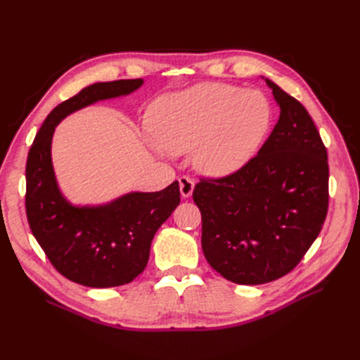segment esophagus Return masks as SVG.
Instances as JSON below:
<instances>
[{
    "mask_svg": "<svg viewBox=\"0 0 360 360\" xmlns=\"http://www.w3.org/2000/svg\"><path fill=\"white\" fill-rule=\"evenodd\" d=\"M179 183H180V193H181V197H183V198H189L191 195H192V192H193L195 183H193L189 177H186V176L180 177Z\"/></svg>",
    "mask_w": 360,
    "mask_h": 360,
    "instance_id": "obj_1",
    "label": "esophagus"
}]
</instances>
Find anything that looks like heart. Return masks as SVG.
I'll use <instances>...</instances> for the list:
<instances>
[{
  "label": "heart",
  "instance_id": "b5f03b06",
  "mask_svg": "<svg viewBox=\"0 0 360 360\" xmlns=\"http://www.w3.org/2000/svg\"><path fill=\"white\" fill-rule=\"evenodd\" d=\"M147 122L151 148L159 155H186L207 177L242 169L267 138L274 108L259 91L205 82L165 94L151 103Z\"/></svg>",
  "mask_w": 360,
  "mask_h": 360
}]
</instances>
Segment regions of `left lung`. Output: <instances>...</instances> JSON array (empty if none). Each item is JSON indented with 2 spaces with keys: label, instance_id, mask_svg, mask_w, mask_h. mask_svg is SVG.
Instances as JSON below:
<instances>
[{
  "label": "left lung",
  "instance_id": "8db88e82",
  "mask_svg": "<svg viewBox=\"0 0 360 360\" xmlns=\"http://www.w3.org/2000/svg\"><path fill=\"white\" fill-rule=\"evenodd\" d=\"M281 114L258 155L231 176L201 180L202 252L225 279L258 285L299 264L329 204L328 151L304 106L261 76Z\"/></svg>",
  "mask_w": 360,
  "mask_h": 360
}]
</instances>
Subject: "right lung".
Masks as SVG:
<instances>
[{"instance_id": "1", "label": "right lung", "mask_w": 360, "mask_h": 360, "mask_svg": "<svg viewBox=\"0 0 360 360\" xmlns=\"http://www.w3.org/2000/svg\"><path fill=\"white\" fill-rule=\"evenodd\" d=\"M144 79L96 82L53 108L27 159V217L32 236L63 276L91 288L132 282L144 271L151 240L180 204L179 181L159 192H127L105 204H72L52 163V138L68 115L136 91Z\"/></svg>"}]
</instances>
